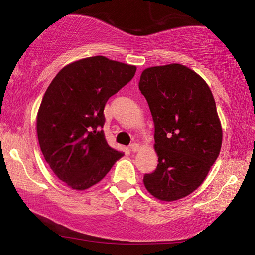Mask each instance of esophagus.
<instances>
[{"label":"esophagus","mask_w":255,"mask_h":255,"mask_svg":"<svg viewBox=\"0 0 255 255\" xmlns=\"http://www.w3.org/2000/svg\"><path fill=\"white\" fill-rule=\"evenodd\" d=\"M129 148H130L131 152L135 153V152H137L138 149H139V145L136 144V143H132V144H130V146H129Z\"/></svg>","instance_id":"1"}]
</instances>
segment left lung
Listing matches in <instances>:
<instances>
[{
	"label": "left lung",
	"instance_id": "obj_1",
	"mask_svg": "<svg viewBox=\"0 0 255 255\" xmlns=\"http://www.w3.org/2000/svg\"><path fill=\"white\" fill-rule=\"evenodd\" d=\"M138 86L152 114L158 156L144 184L159 200L181 199L204 182L221 152L223 131L213 93L196 72L180 64L146 68Z\"/></svg>",
	"mask_w": 255,
	"mask_h": 255
}]
</instances>
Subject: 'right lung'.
<instances>
[{
    "label": "right lung",
    "mask_w": 255,
    "mask_h": 255,
    "mask_svg": "<svg viewBox=\"0 0 255 255\" xmlns=\"http://www.w3.org/2000/svg\"><path fill=\"white\" fill-rule=\"evenodd\" d=\"M136 66L94 56L60 70L42 98L37 133L42 155L59 180L85 190L105 178L124 153L108 145L103 110Z\"/></svg>",
    "instance_id": "1"
}]
</instances>
